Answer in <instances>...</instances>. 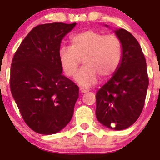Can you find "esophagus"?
Returning <instances> with one entry per match:
<instances>
[{
	"instance_id": "esophagus-1",
	"label": "esophagus",
	"mask_w": 160,
	"mask_h": 160,
	"mask_svg": "<svg viewBox=\"0 0 160 160\" xmlns=\"http://www.w3.org/2000/svg\"><path fill=\"white\" fill-rule=\"evenodd\" d=\"M79 91H80V93H82V94H85V93L88 92L89 90L87 88H84V87H80V88H79Z\"/></svg>"
}]
</instances>
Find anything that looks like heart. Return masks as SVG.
I'll list each match as a JSON object with an SVG mask.
<instances>
[{
  "label": "heart",
  "instance_id": "heart-1",
  "mask_svg": "<svg viewBox=\"0 0 160 160\" xmlns=\"http://www.w3.org/2000/svg\"><path fill=\"white\" fill-rule=\"evenodd\" d=\"M70 46H62L58 52L61 67L68 77L75 76L80 59L85 66L75 80L82 87H90L98 78L107 79L119 66L122 57V46L114 34L105 35L94 30H86L71 36Z\"/></svg>",
  "mask_w": 160,
  "mask_h": 160
}]
</instances>
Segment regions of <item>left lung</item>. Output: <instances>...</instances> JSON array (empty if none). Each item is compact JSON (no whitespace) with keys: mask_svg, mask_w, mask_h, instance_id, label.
I'll use <instances>...</instances> for the list:
<instances>
[{"mask_svg":"<svg viewBox=\"0 0 160 160\" xmlns=\"http://www.w3.org/2000/svg\"><path fill=\"white\" fill-rule=\"evenodd\" d=\"M114 31L122 42V60L111 78L98 90L95 113L103 126L121 131L131 127L140 115L149 80L146 59L138 41L126 29Z\"/></svg>","mask_w":160,"mask_h":160,"instance_id":"obj_1","label":"left lung"}]
</instances>
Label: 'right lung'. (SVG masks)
I'll list each match as a JSON object with an SVG mask.
<instances>
[{"mask_svg": "<svg viewBox=\"0 0 160 160\" xmlns=\"http://www.w3.org/2000/svg\"><path fill=\"white\" fill-rule=\"evenodd\" d=\"M76 23L43 24L25 38L11 65L10 90L25 123L35 132L52 135L71 120L79 89L62 75L61 42Z\"/></svg>", "mask_w": 160, "mask_h": 160, "instance_id": "add662e5", "label": "right lung"}]
</instances>
